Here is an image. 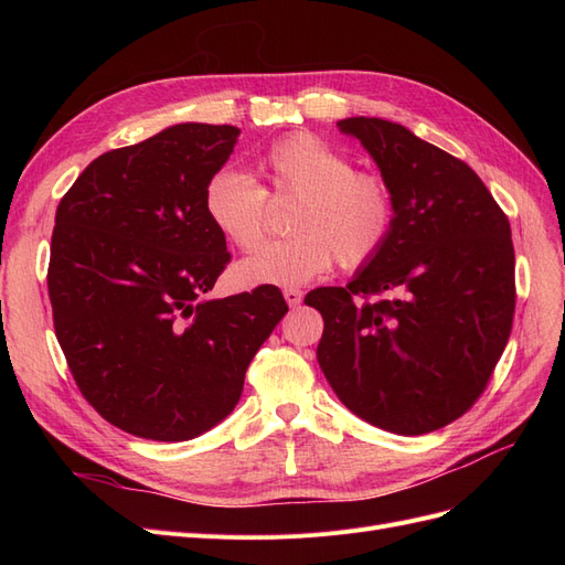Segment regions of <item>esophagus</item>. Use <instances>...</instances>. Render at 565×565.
I'll return each instance as SVG.
<instances>
[{"instance_id":"obj_1","label":"esophagus","mask_w":565,"mask_h":565,"mask_svg":"<svg viewBox=\"0 0 565 565\" xmlns=\"http://www.w3.org/2000/svg\"><path fill=\"white\" fill-rule=\"evenodd\" d=\"M282 297H285V301L289 303V309H297V306H299L301 299H303V292H301V289H297V287H289V289H285Z\"/></svg>"}]
</instances>
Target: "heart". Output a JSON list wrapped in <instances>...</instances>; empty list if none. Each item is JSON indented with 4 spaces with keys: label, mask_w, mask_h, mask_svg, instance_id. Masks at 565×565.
<instances>
[{
    "label": "heart",
    "mask_w": 565,
    "mask_h": 565,
    "mask_svg": "<svg viewBox=\"0 0 565 565\" xmlns=\"http://www.w3.org/2000/svg\"><path fill=\"white\" fill-rule=\"evenodd\" d=\"M262 188L249 174L221 167L204 183L202 207L224 241L243 252L259 249L270 231V203L295 200L289 231L235 266L243 287H295L328 273L339 259L361 268L386 247L396 221V202L384 177L353 169L309 131L287 134L256 160Z\"/></svg>",
    "instance_id": "heart-1"
}]
</instances>
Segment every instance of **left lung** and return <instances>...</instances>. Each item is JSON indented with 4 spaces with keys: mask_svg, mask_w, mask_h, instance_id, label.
Returning a JSON list of instances; mask_svg holds the SVG:
<instances>
[{
    "mask_svg": "<svg viewBox=\"0 0 565 565\" xmlns=\"http://www.w3.org/2000/svg\"><path fill=\"white\" fill-rule=\"evenodd\" d=\"M337 125L377 162L396 221L386 247L347 287L306 295L324 320L318 363L353 415L401 436L429 434L481 398L509 341V218L467 162L403 125Z\"/></svg>",
    "mask_w": 565,
    "mask_h": 565,
    "instance_id": "left-lung-1",
    "label": "left lung"
}]
</instances>
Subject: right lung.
I'll return each mask as SVG.
<instances>
[{
    "label": "right lung",
    "mask_w": 565,
    "mask_h": 565,
    "mask_svg": "<svg viewBox=\"0 0 565 565\" xmlns=\"http://www.w3.org/2000/svg\"><path fill=\"white\" fill-rule=\"evenodd\" d=\"M237 134L167 127L104 152L58 202L46 273L56 339L82 396L139 438L188 440L228 417L287 313L276 285L207 299L231 252L202 191Z\"/></svg>",
    "instance_id": "obj_1"
}]
</instances>
